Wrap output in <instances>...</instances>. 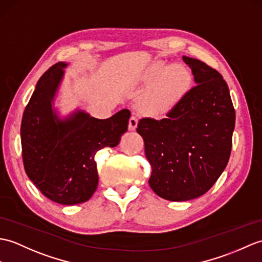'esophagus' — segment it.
I'll use <instances>...</instances> for the list:
<instances>
[{
  "label": "esophagus",
  "mask_w": 262,
  "mask_h": 262,
  "mask_svg": "<svg viewBox=\"0 0 262 262\" xmlns=\"http://www.w3.org/2000/svg\"><path fill=\"white\" fill-rule=\"evenodd\" d=\"M138 124V118L135 116V115H133L129 119V124H128V129L129 130H135L136 127Z\"/></svg>",
  "instance_id": "1"
}]
</instances>
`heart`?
<instances>
[{"instance_id": "1", "label": "heart", "mask_w": 262, "mask_h": 262, "mask_svg": "<svg viewBox=\"0 0 262 262\" xmlns=\"http://www.w3.org/2000/svg\"><path fill=\"white\" fill-rule=\"evenodd\" d=\"M145 80L151 83L142 96L139 106L150 115H162L171 111L184 98L192 87V75L183 64L168 66L155 62L145 74Z\"/></svg>"}]
</instances>
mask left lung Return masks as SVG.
<instances>
[{
	"label": "left lung",
	"instance_id": "obj_1",
	"mask_svg": "<svg viewBox=\"0 0 262 262\" xmlns=\"http://www.w3.org/2000/svg\"><path fill=\"white\" fill-rule=\"evenodd\" d=\"M194 86L178 105L156 120L143 118L137 133L151 166L149 186L174 202L199 198L213 186L232 148L235 112L228 84L219 71L183 57Z\"/></svg>",
	"mask_w": 262,
	"mask_h": 262
}]
</instances>
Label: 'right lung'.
Listing matches in <instances>:
<instances>
[{
	"label": "right lung",
	"mask_w": 262,
	"mask_h": 262,
	"mask_svg": "<svg viewBox=\"0 0 262 262\" xmlns=\"http://www.w3.org/2000/svg\"><path fill=\"white\" fill-rule=\"evenodd\" d=\"M66 67L58 62L39 79L23 113L21 144L24 169L33 184L53 202L74 205L93 196L98 185L95 155L119 144L130 112L97 119L77 111L59 118L52 103Z\"/></svg>",
	"instance_id": "add662e5"
}]
</instances>
